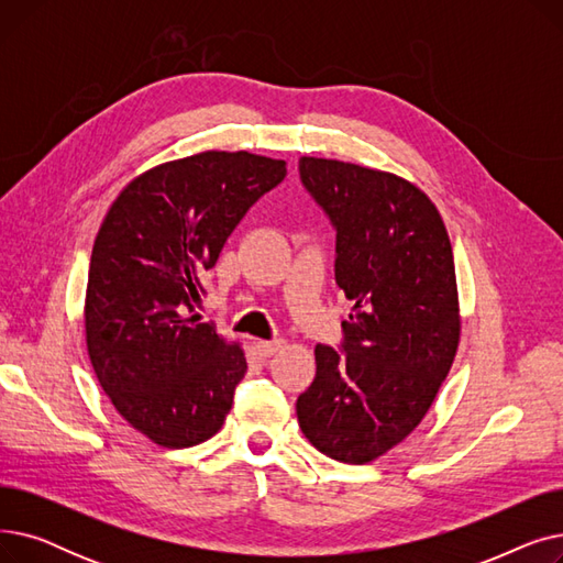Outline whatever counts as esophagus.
<instances>
[{
    "instance_id": "obj_1",
    "label": "esophagus",
    "mask_w": 563,
    "mask_h": 563,
    "mask_svg": "<svg viewBox=\"0 0 563 563\" xmlns=\"http://www.w3.org/2000/svg\"><path fill=\"white\" fill-rule=\"evenodd\" d=\"M283 346H285V340H260V342L255 344V349L260 351V356H264V358L276 356V353H278Z\"/></svg>"
}]
</instances>
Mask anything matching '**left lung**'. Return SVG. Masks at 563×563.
Segmentation results:
<instances>
[{
	"label": "left lung",
	"mask_w": 563,
	"mask_h": 563,
	"mask_svg": "<svg viewBox=\"0 0 563 563\" xmlns=\"http://www.w3.org/2000/svg\"><path fill=\"white\" fill-rule=\"evenodd\" d=\"M299 170L338 230L335 283L353 308L342 321L346 353L314 346L297 418L321 454L365 465L418 429L452 369L454 253L435 205L404 177L323 157H301Z\"/></svg>",
	"instance_id": "obj_1"
}]
</instances>
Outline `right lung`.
Segmentation results:
<instances>
[{"mask_svg":"<svg viewBox=\"0 0 563 563\" xmlns=\"http://www.w3.org/2000/svg\"><path fill=\"white\" fill-rule=\"evenodd\" d=\"M285 175L283 159L249 151L173 159L136 175L98 230L88 358L113 408L159 448H194L228 418L246 353L196 308L230 232Z\"/></svg>","mask_w":563,"mask_h":563,"instance_id":"1","label":"right lung"}]
</instances>
